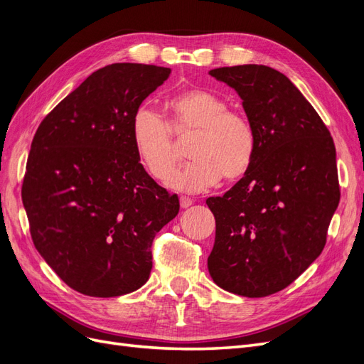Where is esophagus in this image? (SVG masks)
<instances>
[{"label":"esophagus","mask_w":364,"mask_h":364,"mask_svg":"<svg viewBox=\"0 0 364 364\" xmlns=\"http://www.w3.org/2000/svg\"><path fill=\"white\" fill-rule=\"evenodd\" d=\"M193 205V199L191 197H186V196H182L181 197V206L182 208H188V206H191Z\"/></svg>","instance_id":"esophagus-1"}]
</instances>
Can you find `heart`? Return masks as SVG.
<instances>
[{
    "mask_svg": "<svg viewBox=\"0 0 364 364\" xmlns=\"http://www.w3.org/2000/svg\"><path fill=\"white\" fill-rule=\"evenodd\" d=\"M170 117L165 118L147 106L132 117V139L138 161L156 181H165L173 166L172 135L195 132L189 156L193 161L173 172L167 181L173 190L199 193L220 178L243 176L255 158L257 132L241 112L230 111L215 94L203 90L185 91L171 97Z\"/></svg>",
    "mask_w": 364,
    "mask_h": 364,
    "instance_id": "obj_1",
    "label": "heart"
}]
</instances>
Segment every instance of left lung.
I'll return each instance as SVG.
<instances>
[{
  "mask_svg": "<svg viewBox=\"0 0 364 364\" xmlns=\"http://www.w3.org/2000/svg\"><path fill=\"white\" fill-rule=\"evenodd\" d=\"M243 100L257 132L249 170L206 205L215 217L209 274L230 293L284 290L321 255L340 200L336 147L301 91L266 65L209 71Z\"/></svg>",
  "mask_w": 364,
  "mask_h": 364,
  "instance_id": "obj_1",
  "label": "left lung"
}]
</instances>
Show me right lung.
<instances>
[{"mask_svg":"<svg viewBox=\"0 0 364 364\" xmlns=\"http://www.w3.org/2000/svg\"><path fill=\"white\" fill-rule=\"evenodd\" d=\"M170 73L144 63L97 70L31 141L21 194L33 245L82 294L142 287L153 238L179 213L178 196L150 178L132 139V117Z\"/></svg>","mask_w":364,"mask_h":364,"instance_id":"obj_1","label":"right lung"}]
</instances>
